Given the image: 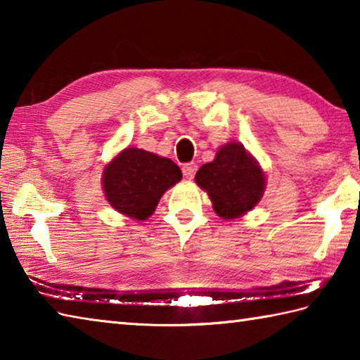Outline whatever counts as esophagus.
<instances>
[{"label": "esophagus", "mask_w": 360, "mask_h": 360, "mask_svg": "<svg viewBox=\"0 0 360 360\" xmlns=\"http://www.w3.org/2000/svg\"><path fill=\"white\" fill-rule=\"evenodd\" d=\"M196 170H198V165L193 164V162H188V164H186L184 167H182V173H184V176L187 179H192Z\"/></svg>", "instance_id": "obj_1"}]
</instances>
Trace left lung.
<instances>
[{
    "label": "left lung",
    "mask_w": 360,
    "mask_h": 360,
    "mask_svg": "<svg viewBox=\"0 0 360 360\" xmlns=\"http://www.w3.org/2000/svg\"><path fill=\"white\" fill-rule=\"evenodd\" d=\"M195 182L207 192L215 214L226 220L255 209L265 190L262 168L237 142L223 145L215 159L196 172Z\"/></svg>",
    "instance_id": "left-lung-1"
}]
</instances>
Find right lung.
Masks as SVG:
<instances>
[{
	"mask_svg": "<svg viewBox=\"0 0 360 360\" xmlns=\"http://www.w3.org/2000/svg\"><path fill=\"white\" fill-rule=\"evenodd\" d=\"M181 178L173 160L139 148H124L104 167L103 190L120 214L142 221L153 215L160 196Z\"/></svg>",
	"mask_w": 360,
	"mask_h": 360,
	"instance_id": "obj_1",
	"label": "right lung"
}]
</instances>
